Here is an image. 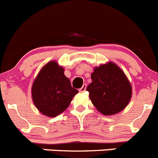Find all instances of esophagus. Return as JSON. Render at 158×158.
<instances>
[{
  "label": "esophagus",
  "instance_id": "esophagus-1",
  "mask_svg": "<svg viewBox=\"0 0 158 158\" xmlns=\"http://www.w3.org/2000/svg\"><path fill=\"white\" fill-rule=\"evenodd\" d=\"M86 88H87V84H83L82 87H81V88L79 89V91H80V92H84V91H85Z\"/></svg>",
  "mask_w": 158,
  "mask_h": 158
}]
</instances>
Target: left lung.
Returning a JSON list of instances; mask_svg holds the SVG:
<instances>
[{
  "instance_id": "8db88e82",
  "label": "left lung",
  "mask_w": 158,
  "mask_h": 158,
  "mask_svg": "<svg viewBox=\"0 0 158 158\" xmlns=\"http://www.w3.org/2000/svg\"><path fill=\"white\" fill-rule=\"evenodd\" d=\"M87 90L94 105L105 115L121 111L130 101L131 85L122 70L107 63L94 68Z\"/></svg>"
}]
</instances>
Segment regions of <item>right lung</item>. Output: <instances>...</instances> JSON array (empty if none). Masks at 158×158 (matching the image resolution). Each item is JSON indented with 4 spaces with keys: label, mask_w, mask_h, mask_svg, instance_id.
Masks as SVG:
<instances>
[{
    "label": "right lung",
    "mask_w": 158,
    "mask_h": 158,
    "mask_svg": "<svg viewBox=\"0 0 158 158\" xmlns=\"http://www.w3.org/2000/svg\"><path fill=\"white\" fill-rule=\"evenodd\" d=\"M31 91L36 107L51 118L64 111L78 93L64 75L63 68L59 67L56 61L49 62L40 70Z\"/></svg>",
    "instance_id": "add662e5"
}]
</instances>
